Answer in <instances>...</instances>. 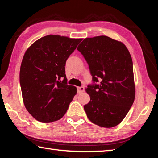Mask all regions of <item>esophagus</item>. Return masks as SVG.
Instances as JSON below:
<instances>
[{
  "label": "esophagus",
  "instance_id": "34e87169",
  "mask_svg": "<svg viewBox=\"0 0 158 158\" xmlns=\"http://www.w3.org/2000/svg\"><path fill=\"white\" fill-rule=\"evenodd\" d=\"M85 88L84 87H77V93L78 94H81L82 92H84Z\"/></svg>",
  "mask_w": 158,
  "mask_h": 158
}]
</instances>
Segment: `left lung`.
<instances>
[{
  "instance_id": "8db88e82",
  "label": "left lung",
  "mask_w": 158,
  "mask_h": 158,
  "mask_svg": "<svg viewBox=\"0 0 158 158\" xmlns=\"http://www.w3.org/2000/svg\"><path fill=\"white\" fill-rule=\"evenodd\" d=\"M77 50L88 64L92 84L86 92L87 117L100 127H112L122 122L135 98L133 63L126 45L106 36L86 38Z\"/></svg>"
}]
</instances>
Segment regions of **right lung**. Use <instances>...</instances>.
<instances>
[{"label":"right lung","instance_id":"right-lung-1","mask_svg":"<svg viewBox=\"0 0 158 158\" xmlns=\"http://www.w3.org/2000/svg\"><path fill=\"white\" fill-rule=\"evenodd\" d=\"M81 39L48 35L26 52L19 72L23 101L29 113L39 122L61 119L77 94L67 84L65 65Z\"/></svg>","mask_w":158,"mask_h":158}]
</instances>
